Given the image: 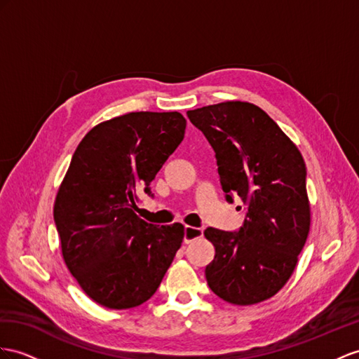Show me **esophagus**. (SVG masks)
Segmentation results:
<instances>
[{
	"label": "esophagus",
	"mask_w": 359,
	"mask_h": 359,
	"mask_svg": "<svg viewBox=\"0 0 359 359\" xmlns=\"http://www.w3.org/2000/svg\"><path fill=\"white\" fill-rule=\"evenodd\" d=\"M201 236H203V229L185 226V235H183V241H185L187 244L192 243L194 240H197V238H201Z\"/></svg>",
	"instance_id": "34e87169"
}]
</instances>
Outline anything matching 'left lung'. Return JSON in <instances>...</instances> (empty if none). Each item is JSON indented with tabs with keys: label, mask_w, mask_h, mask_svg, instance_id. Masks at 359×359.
<instances>
[{
	"label": "left lung",
	"mask_w": 359,
	"mask_h": 359,
	"mask_svg": "<svg viewBox=\"0 0 359 359\" xmlns=\"http://www.w3.org/2000/svg\"><path fill=\"white\" fill-rule=\"evenodd\" d=\"M215 151L226 200L247 205L238 232L208 227L215 256L209 288L233 305L273 297L297 265L311 224L306 167L302 154L264 110L226 101L187 112Z\"/></svg>",
	"instance_id": "left-lung-1"
}]
</instances>
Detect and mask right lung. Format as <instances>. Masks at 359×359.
Returning a JSON list of instances; mask_svg holds the SVG:
<instances>
[{
    "label": "right lung",
    "instance_id": "1",
    "mask_svg": "<svg viewBox=\"0 0 359 359\" xmlns=\"http://www.w3.org/2000/svg\"><path fill=\"white\" fill-rule=\"evenodd\" d=\"M179 112H130L92 128L76 149L54 203L62 255L88 296L109 309L142 305L180 249V223L136 215L141 192L185 136Z\"/></svg>",
    "mask_w": 359,
    "mask_h": 359
}]
</instances>
